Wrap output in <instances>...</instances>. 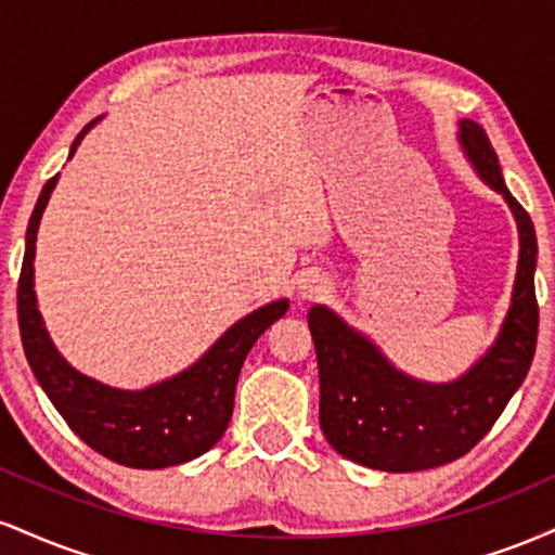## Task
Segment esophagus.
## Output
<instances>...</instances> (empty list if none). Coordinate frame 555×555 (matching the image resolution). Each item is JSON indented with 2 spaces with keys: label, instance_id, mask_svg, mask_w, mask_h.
<instances>
[{
  "label": "esophagus",
  "instance_id": "1",
  "mask_svg": "<svg viewBox=\"0 0 555 555\" xmlns=\"http://www.w3.org/2000/svg\"><path fill=\"white\" fill-rule=\"evenodd\" d=\"M326 292H328V284L323 282L321 276H308L302 284H299V297L310 299V302H313V299H321Z\"/></svg>",
  "mask_w": 555,
  "mask_h": 555
}]
</instances>
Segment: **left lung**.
Returning a JSON list of instances; mask_svg holds the SVG:
<instances>
[{
	"label": "left lung",
	"instance_id": "obj_1",
	"mask_svg": "<svg viewBox=\"0 0 555 555\" xmlns=\"http://www.w3.org/2000/svg\"><path fill=\"white\" fill-rule=\"evenodd\" d=\"M460 143L482 182L503 195L517 219L519 266L512 308L493 347L449 384H428L397 371L334 310L310 308L308 326L321 375V430L341 456L362 467L417 473L460 460L493 428L532 365L538 344L532 219L508 193L486 130L462 119Z\"/></svg>",
	"mask_w": 555,
	"mask_h": 555
}]
</instances>
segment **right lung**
<instances>
[{"instance_id": "obj_1", "label": "right lung", "mask_w": 555, "mask_h": 555, "mask_svg": "<svg viewBox=\"0 0 555 555\" xmlns=\"http://www.w3.org/2000/svg\"><path fill=\"white\" fill-rule=\"evenodd\" d=\"M95 122L99 119L82 127L69 149V158ZM56 180L60 175L43 184L38 195L25 232V256L17 282V321L30 371L75 436L106 460L132 469H164L206 454L224 436L232 420L242 362L258 336L286 313L289 299H276L253 310L224 331V336H219V341L188 371L162 384L125 391L88 378L56 352L38 313L34 292L36 232Z\"/></svg>"}]
</instances>
